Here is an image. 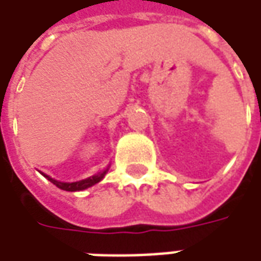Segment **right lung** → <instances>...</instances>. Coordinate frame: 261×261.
Returning a JSON list of instances; mask_svg holds the SVG:
<instances>
[{
    "instance_id": "obj_1",
    "label": "right lung",
    "mask_w": 261,
    "mask_h": 261,
    "mask_svg": "<svg viewBox=\"0 0 261 261\" xmlns=\"http://www.w3.org/2000/svg\"><path fill=\"white\" fill-rule=\"evenodd\" d=\"M109 168H110V166H108L106 169H103L102 172H97L96 175L89 176V177H86V179H82V180L78 181H60L53 179L51 176L46 175L44 172H40V170H39V172H40L48 181H51L54 186H57L59 189H61V190H65V192H82V190H86V189H89V187L95 186L96 183H99V181L102 180L103 177L106 176V173H108Z\"/></svg>"
}]
</instances>
